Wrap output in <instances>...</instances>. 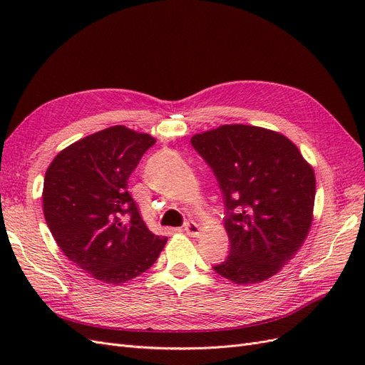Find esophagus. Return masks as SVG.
<instances>
[{
	"mask_svg": "<svg viewBox=\"0 0 365 365\" xmlns=\"http://www.w3.org/2000/svg\"><path fill=\"white\" fill-rule=\"evenodd\" d=\"M184 233H187L189 236H193V237H197L201 235V227L197 225L196 222H187L182 228Z\"/></svg>",
	"mask_w": 365,
	"mask_h": 365,
	"instance_id": "esophagus-1",
	"label": "esophagus"
}]
</instances>
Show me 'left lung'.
<instances>
[{"mask_svg": "<svg viewBox=\"0 0 365 365\" xmlns=\"http://www.w3.org/2000/svg\"><path fill=\"white\" fill-rule=\"evenodd\" d=\"M225 196L230 254L213 269L236 284L277 274L304 244L314 220L315 173L280 132L222 125L192 138Z\"/></svg>", "mask_w": 365, "mask_h": 365, "instance_id": "left-lung-1", "label": "left lung"}]
</instances>
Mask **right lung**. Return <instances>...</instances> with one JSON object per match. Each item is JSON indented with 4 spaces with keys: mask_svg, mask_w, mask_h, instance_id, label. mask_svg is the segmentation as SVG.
Instances as JSON below:
<instances>
[{
    "mask_svg": "<svg viewBox=\"0 0 365 365\" xmlns=\"http://www.w3.org/2000/svg\"><path fill=\"white\" fill-rule=\"evenodd\" d=\"M155 138L117 125L62 149L46 172L42 208L62 252L93 279L121 284L148 271L168 237L141 219L128 180Z\"/></svg>",
    "mask_w": 365,
    "mask_h": 365,
    "instance_id": "add662e5",
    "label": "right lung"
}]
</instances>
